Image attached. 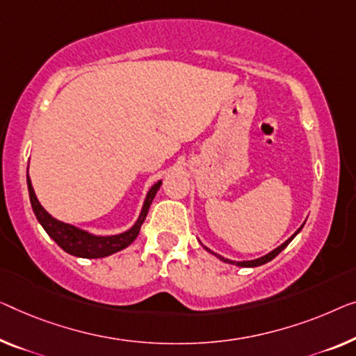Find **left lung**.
Returning <instances> with one entry per match:
<instances>
[{"label": "left lung", "mask_w": 356, "mask_h": 356, "mask_svg": "<svg viewBox=\"0 0 356 356\" xmlns=\"http://www.w3.org/2000/svg\"><path fill=\"white\" fill-rule=\"evenodd\" d=\"M304 224H305V222H304ZM304 224H302V225L299 227V229H297V230H296V232L293 233V235H291V236L288 238V240H286V241L283 243V245H280L278 248H275V249H273V251H270L268 254H265V256H262V257L252 259V261H232V259L222 257V256H220V254H217V252H214V251H211V249H209V248H206V246L203 245V243H200V245H201V246H203V248L206 249V251H208L209 254H212V256H214V257H217V259H219V261H222V262H225V264H230V265H236V267H259V265H264V264H267V262H270V261H272V259H275V257H277V256H278V254H280L281 251H283V249H284L286 246H288L291 241H293V240H294V238L297 236V233H299V232H300L302 229H304Z\"/></svg>", "instance_id": "8db88e82"}]
</instances>
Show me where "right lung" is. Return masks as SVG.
Instances as JSON below:
<instances>
[{
	"label": "right lung",
	"instance_id": "1",
	"mask_svg": "<svg viewBox=\"0 0 356 356\" xmlns=\"http://www.w3.org/2000/svg\"><path fill=\"white\" fill-rule=\"evenodd\" d=\"M163 180H158L156 184H153L150 190H148L144 200V204H142L140 214L134 222V225L126 232L116 233V235H94V233L79 229L76 225L67 224V222H62L56 217H52L49 212L42 208L41 203L36 198L33 185H31V180L29 176V171H26V187H29V195H30V203L36 219L41 224L44 232L49 235L52 240H54L57 245H59L63 251L72 254L75 257H83V259H100L107 257L111 254L123 251L124 248L131 245L132 241L136 240L137 235H139L140 227L144 224L147 212L150 209V204L158 190H160Z\"/></svg>",
	"mask_w": 356,
	"mask_h": 356
}]
</instances>
